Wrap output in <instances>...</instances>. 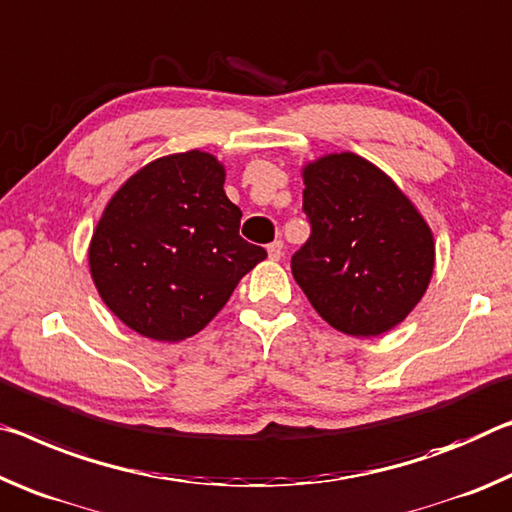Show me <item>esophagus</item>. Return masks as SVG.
I'll use <instances>...</instances> for the list:
<instances>
[{
  "instance_id": "obj_1",
  "label": "esophagus",
  "mask_w": 512,
  "mask_h": 512,
  "mask_svg": "<svg viewBox=\"0 0 512 512\" xmlns=\"http://www.w3.org/2000/svg\"><path fill=\"white\" fill-rule=\"evenodd\" d=\"M267 254H270V261H281V258H283V242L281 240L272 242V245L267 247Z\"/></svg>"
}]
</instances>
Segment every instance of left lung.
<instances>
[{
	"label": "left lung",
	"mask_w": 512,
	"mask_h": 512,
	"mask_svg": "<svg viewBox=\"0 0 512 512\" xmlns=\"http://www.w3.org/2000/svg\"><path fill=\"white\" fill-rule=\"evenodd\" d=\"M311 238L292 276L335 331L376 338L420 304L435 267V240L413 201L381 167L354 152L301 167Z\"/></svg>",
	"instance_id": "left-lung-1"
}]
</instances>
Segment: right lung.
<instances>
[{
    "label": "right lung",
    "mask_w": 512,
    "mask_h": 512,
    "mask_svg": "<svg viewBox=\"0 0 512 512\" xmlns=\"http://www.w3.org/2000/svg\"><path fill=\"white\" fill-rule=\"evenodd\" d=\"M211 152L167 154L115 190L92 231V283L117 320L145 338L181 342L222 311L265 261L238 236L242 211Z\"/></svg>",
    "instance_id": "add662e5"
}]
</instances>
